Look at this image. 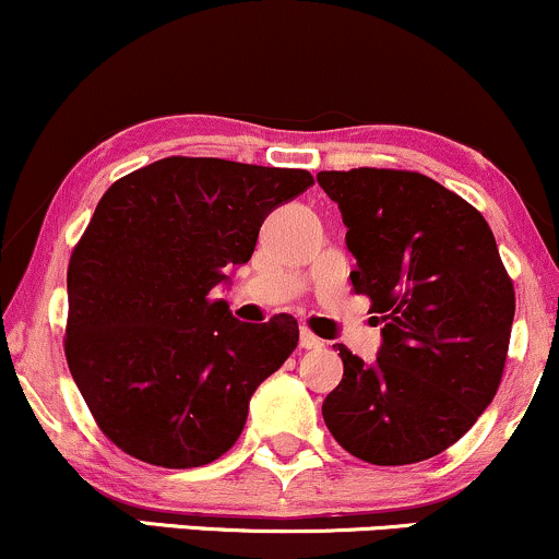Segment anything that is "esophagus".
Segmentation results:
<instances>
[{
	"label": "esophagus",
	"instance_id": "1",
	"mask_svg": "<svg viewBox=\"0 0 559 559\" xmlns=\"http://www.w3.org/2000/svg\"><path fill=\"white\" fill-rule=\"evenodd\" d=\"M299 346H301V349H323L325 342H323V338H318L310 329H301Z\"/></svg>",
	"mask_w": 559,
	"mask_h": 559
}]
</instances>
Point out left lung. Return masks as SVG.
Returning <instances> with one entry per match:
<instances>
[{"mask_svg": "<svg viewBox=\"0 0 559 559\" xmlns=\"http://www.w3.org/2000/svg\"><path fill=\"white\" fill-rule=\"evenodd\" d=\"M338 204L357 294L383 344L365 365L336 344L344 378L323 420L346 452L413 465L463 439L504 373L515 288L489 223L463 197L413 170H323Z\"/></svg>", "mask_w": 559, "mask_h": 559, "instance_id": "obj_1", "label": "left lung"}]
</instances>
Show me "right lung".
<instances>
[{"mask_svg": "<svg viewBox=\"0 0 559 559\" xmlns=\"http://www.w3.org/2000/svg\"><path fill=\"white\" fill-rule=\"evenodd\" d=\"M307 170L165 157L115 181L68 265L66 357L96 426L131 457L199 467L243 431L254 389L297 349L292 316L241 323L215 299Z\"/></svg>", "mask_w": 559, "mask_h": 559, "instance_id": "right-lung-1", "label": "right lung"}]
</instances>
